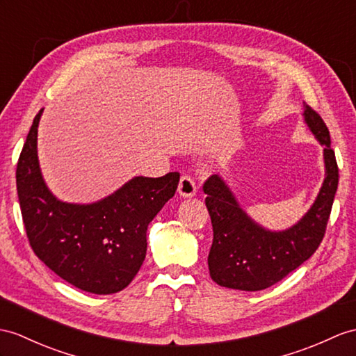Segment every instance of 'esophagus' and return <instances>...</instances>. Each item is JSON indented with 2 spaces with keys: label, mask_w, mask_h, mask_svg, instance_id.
I'll use <instances>...</instances> for the list:
<instances>
[{
  "label": "esophagus",
  "mask_w": 356,
  "mask_h": 356,
  "mask_svg": "<svg viewBox=\"0 0 356 356\" xmlns=\"http://www.w3.org/2000/svg\"><path fill=\"white\" fill-rule=\"evenodd\" d=\"M178 193L184 197H192L196 195V184L192 177L184 175L181 177L178 184Z\"/></svg>",
  "instance_id": "34e87169"
}]
</instances>
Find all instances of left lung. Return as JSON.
Listing matches in <instances>:
<instances>
[{"label": "left lung", "instance_id": "left-lung-1", "mask_svg": "<svg viewBox=\"0 0 356 356\" xmlns=\"http://www.w3.org/2000/svg\"><path fill=\"white\" fill-rule=\"evenodd\" d=\"M303 118L323 146L325 181L314 204L291 228H263L243 211L219 175H211L205 181V205L213 225L208 268L211 280L222 287L264 290L305 263L322 243L338 187V166L323 119L307 104Z\"/></svg>", "mask_w": 356, "mask_h": 356}]
</instances>
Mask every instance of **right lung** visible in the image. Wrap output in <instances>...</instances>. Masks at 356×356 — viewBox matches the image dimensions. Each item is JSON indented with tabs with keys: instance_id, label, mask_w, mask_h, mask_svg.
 I'll use <instances>...</instances> for the list:
<instances>
[{
	"instance_id": "1",
	"label": "right lung",
	"mask_w": 356,
	"mask_h": 356,
	"mask_svg": "<svg viewBox=\"0 0 356 356\" xmlns=\"http://www.w3.org/2000/svg\"><path fill=\"white\" fill-rule=\"evenodd\" d=\"M40 110L33 120L16 168L19 207L34 254L66 282L83 291L124 290L146 257V229L175 195L179 173L134 177L93 204L57 199L43 181L38 159Z\"/></svg>"
}]
</instances>
